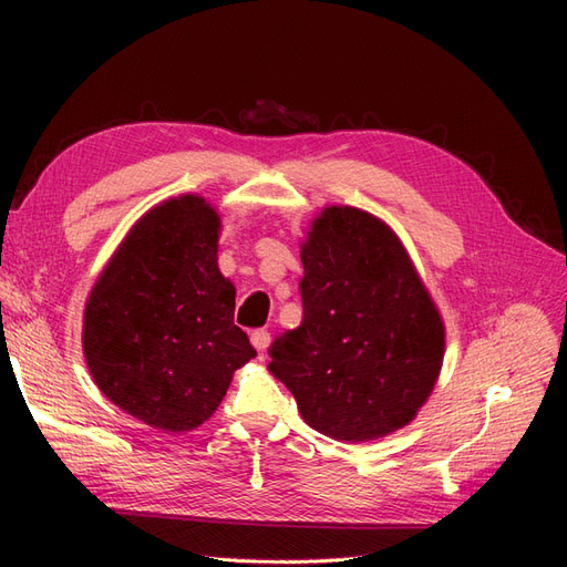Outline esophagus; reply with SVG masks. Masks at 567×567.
I'll list each match as a JSON object with an SVG mask.
<instances>
[{"label":"esophagus","instance_id":"obj_1","mask_svg":"<svg viewBox=\"0 0 567 567\" xmlns=\"http://www.w3.org/2000/svg\"><path fill=\"white\" fill-rule=\"evenodd\" d=\"M250 342L257 348V352H265L269 348V342H271V333L265 331V329H255L250 333Z\"/></svg>","mask_w":567,"mask_h":567}]
</instances>
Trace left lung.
I'll return each mask as SVG.
<instances>
[{"label": "left lung", "instance_id": "left-lung-1", "mask_svg": "<svg viewBox=\"0 0 567 567\" xmlns=\"http://www.w3.org/2000/svg\"><path fill=\"white\" fill-rule=\"evenodd\" d=\"M302 321L269 348V371L307 425L369 442L400 431L433 392L444 323L394 231L331 205L300 250Z\"/></svg>", "mask_w": 567, "mask_h": 567}]
</instances>
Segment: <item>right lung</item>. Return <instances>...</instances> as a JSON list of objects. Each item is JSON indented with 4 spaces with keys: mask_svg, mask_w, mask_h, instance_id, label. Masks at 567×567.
<instances>
[{
    "mask_svg": "<svg viewBox=\"0 0 567 567\" xmlns=\"http://www.w3.org/2000/svg\"><path fill=\"white\" fill-rule=\"evenodd\" d=\"M219 215L200 196L148 210L92 288L82 348L106 398L158 431H194L255 357L217 267Z\"/></svg>",
    "mask_w": 567,
    "mask_h": 567,
    "instance_id": "right-lung-1",
    "label": "right lung"
}]
</instances>
